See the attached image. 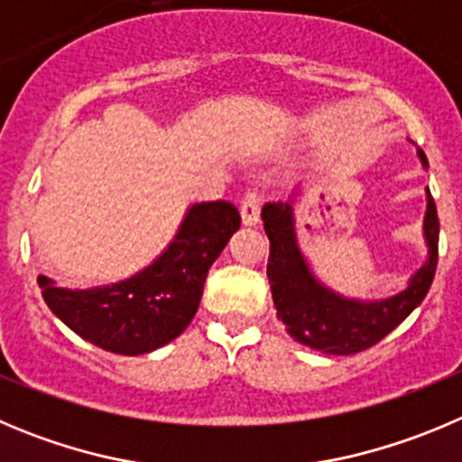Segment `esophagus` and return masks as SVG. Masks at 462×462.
Segmentation results:
<instances>
[{
	"mask_svg": "<svg viewBox=\"0 0 462 462\" xmlns=\"http://www.w3.org/2000/svg\"><path fill=\"white\" fill-rule=\"evenodd\" d=\"M261 203H263V197H261L259 189H247L240 201V215H243V222L247 226H254V224H259L261 219Z\"/></svg>",
	"mask_w": 462,
	"mask_h": 462,
	"instance_id": "1",
	"label": "esophagus"
}]
</instances>
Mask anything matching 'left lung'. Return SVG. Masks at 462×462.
I'll return each instance as SVG.
<instances>
[{
	"mask_svg": "<svg viewBox=\"0 0 462 462\" xmlns=\"http://www.w3.org/2000/svg\"><path fill=\"white\" fill-rule=\"evenodd\" d=\"M426 164V155L419 151ZM429 194V208L424 217V236L429 245L426 261L410 279L408 289L387 300L362 302L334 293L311 274L302 252L298 249L291 203H265L261 210L263 228L270 240L268 282L273 291L277 319L286 325V332L328 355H355L383 341L399 328L429 293L438 268L439 219L433 197Z\"/></svg>",
	"mask_w": 462,
	"mask_h": 462,
	"instance_id": "left-lung-1",
	"label": "left lung"
}]
</instances>
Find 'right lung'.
<instances>
[{"label":"right lung","instance_id":"right-lung-1","mask_svg":"<svg viewBox=\"0 0 462 462\" xmlns=\"http://www.w3.org/2000/svg\"><path fill=\"white\" fill-rule=\"evenodd\" d=\"M238 226L234 203H194L171 245L134 277L70 291L41 274L38 286L52 314L93 346L116 355L151 353L192 323L210 265Z\"/></svg>","mask_w":462,"mask_h":462}]
</instances>
